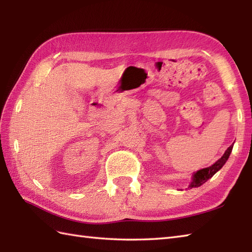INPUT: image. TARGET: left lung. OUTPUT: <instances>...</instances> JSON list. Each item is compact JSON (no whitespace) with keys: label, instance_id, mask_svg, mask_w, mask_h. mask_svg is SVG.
Instances as JSON below:
<instances>
[{"label":"left lung","instance_id":"1","mask_svg":"<svg viewBox=\"0 0 252 252\" xmlns=\"http://www.w3.org/2000/svg\"><path fill=\"white\" fill-rule=\"evenodd\" d=\"M232 149H233V145H231L226 149L223 156L219 159L216 163H213L212 165H210V167L201 169L199 171H197L196 173H194V175H192V181L189 184V189H192V187H199L203 183H206L209 179H211L212 176L215 175L224 164H225L229 155L232 153Z\"/></svg>","mask_w":252,"mask_h":252}]
</instances>
